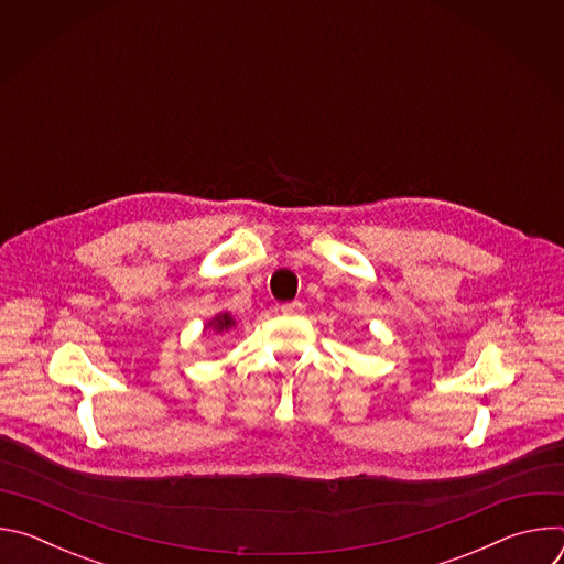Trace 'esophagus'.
Segmentation results:
<instances>
[{
  "mask_svg": "<svg viewBox=\"0 0 564 564\" xmlns=\"http://www.w3.org/2000/svg\"><path fill=\"white\" fill-rule=\"evenodd\" d=\"M303 310H305V305L301 301H292V303H283L281 305V312L285 316H299V314H303Z\"/></svg>",
  "mask_w": 564,
  "mask_h": 564,
  "instance_id": "obj_1",
  "label": "esophagus"
}]
</instances>
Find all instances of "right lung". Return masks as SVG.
<instances>
[{
    "mask_svg": "<svg viewBox=\"0 0 564 564\" xmlns=\"http://www.w3.org/2000/svg\"><path fill=\"white\" fill-rule=\"evenodd\" d=\"M234 326H236V321H234V316H231L229 312H218L214 318H209V321H207L205 330H207V328H212L216 335H223V333L231 330Z\"/></svg>",
    "mask_w": 564,
    "mask_h": 564,
    "instance_id": "add662e5",
    "label": "right lung"
}]
</instances>
